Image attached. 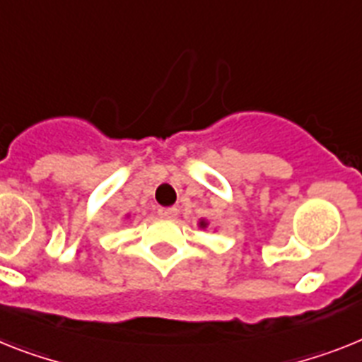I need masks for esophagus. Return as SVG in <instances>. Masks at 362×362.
<instances>
[{
    "instance_id": "esophagus-1",
    "label": "esophagus",
    "mask_w": 362,
    "mask_h": 362,
    "mask_svg": "<svg viewBox=\"0 0 362 362\" xmlns=\"http://www.w3.org/2000/svg\"><path fill=\"white\" fill-rule=\"evenodd\" d=\"M178 209L176 208H158V215L162 218H175Z\"/></svg>"
}]
</instances>
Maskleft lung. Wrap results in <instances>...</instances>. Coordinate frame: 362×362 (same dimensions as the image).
<instances>
[{"label": "left lung", "instance_id": "8db88e82", "mask_svg": "<svg viewBox=\"0 0 362 362\" xmlns=\"http://www.w3.org/2000/svg\"><path fill=\"white\" fill-rule=\"evenodd\" d=\"M199 226L202 228V230H204V228H208V221H204V218H200V221H199Z\"/></svg>", "mask_w": 362, "mask_h": 362}]
</instances>
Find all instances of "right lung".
<instances>
[{
    "label": "right lung",
    "instance_id": "right-lung-1",
    "mask_svg": "<svg viewBox=\"0 0 362 362\" xmlns=\"http://www.w3.org/2000/svg\"><path fill=\"white\" fill-rule=\"evenodd\" d=\"M130 217V215H127V218H129Z\"/></svg>",
    "mask_w": 362,
    "mask_h": 362
}]
</instances>
